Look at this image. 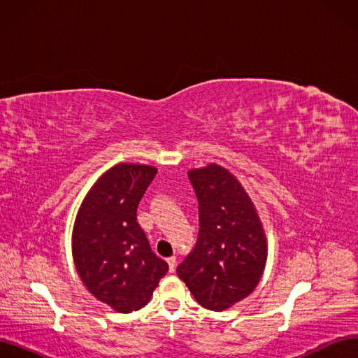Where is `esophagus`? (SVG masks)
Returning <instances> with one entry per match:
<instances>
[{"mask_svg": "<svg viewBox=\"0 0 358 358\" xmlns=\"http://www.w3.org/2000/svg\"><path fill=\"white\" fill-rule=\"evenodd\" d=\"M167 263H169L170 272H171V273L175 272V268H176V257H170V258H167Z\"/></svg>", "mask_w": 358, "mask_h": 358, "instance_id": "esophagus-1", "label": "esophagus"}]
</instances>
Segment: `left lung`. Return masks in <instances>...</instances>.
<instances>
[{
  "label": "left lung",
  "mask_w": 358,
  "mask_h": 358,
  "mask_svg": "<svg viewBox=\"0 0 358 358\" xmlns=\"http://www.w3.org/2000/svg\"><path fill=\"white\" fill-rule=\"evenodd\" d=\"M199 200V237L178 266L199 305L224 310L248 297L263 275L267 245L248 194L225 169L188 171Z\"/></svg>",
  "instance_id": "8db88e82"
}]
</instances>
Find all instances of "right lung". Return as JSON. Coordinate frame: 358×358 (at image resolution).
I'll return each instance as SVG.
<instances>
[{"instance_id":"right-lung-1","label":"right lung","mask_w":358,"mask_h":358,"mask_svg":"<svg viewBox=\"0 0 358 358\" xmlns=\"http://www.w3.org/2000/svg\"><path fill=\"white\" fill-rule=\"evenodd\" d=\"M157 169L117 164L83 200L73 231V257L91 294L129 313L149 301L169 264L149 245L137 222V206Z\"/></svg>"}]
</instances>
